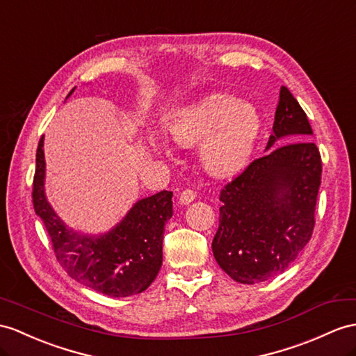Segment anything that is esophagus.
Wrapping results in <instances>:
<instances>
[{"instance_id":"1","label":"esophagus","mask_w":356,"mask_h":356,"mask_svg":"<svg viewBox=\"0 0 356 356\" xmlns=\"http://www.w3.org/2000/svg\"><path fill=\"white\" fill-rule=\"evenodd\" d=\"M195 199H196V193L193 192V190H184V192L179 195V204L188 205V204H192Z\"/></svg>"}]
</instances>
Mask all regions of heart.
Masks as SVG:
<instances>
[{"label": "heart", "instance_id": "obj_1", "mask_svg": "<svg viewBox=\"0 0 356 356\" xmlns=\"http://www.w3.org/2000/svg\"><path fill=\"white\" fill-rule=\"evenodd\" d=\"M166 131L179 145L197 142L204 168L216 177L240 170L254 151L261 131V116L249 102L229 93H210L188 106L173 110L166 119ZM157 148L159 137H149Z\"/></svg>", "mask_w": 356, "mask_h": 356}]
</instances>
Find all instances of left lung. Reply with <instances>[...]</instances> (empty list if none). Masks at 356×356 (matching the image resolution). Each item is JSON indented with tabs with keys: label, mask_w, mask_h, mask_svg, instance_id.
I'll return each mask as SVG.
<instances>
[{
	"label": "left lung",
	"mask_w": 356,
	"mask_h": 356,
	"mask_svg": "<svg viewBox=\"0 0 356 356\" xmlns=\"http://www.w3.org/2000/svg\"><path fill=\"white\" fill-rule=\"evenodd\" d=\"M305 111L281 88L266 155L220 192L219 228L211 249L234 281L257 284L282 273L307 246L322 179V160ZM298 143L276 147L278 140Z\"/></svg>",
	"instance_id": "obj_1"
}]
</instances>
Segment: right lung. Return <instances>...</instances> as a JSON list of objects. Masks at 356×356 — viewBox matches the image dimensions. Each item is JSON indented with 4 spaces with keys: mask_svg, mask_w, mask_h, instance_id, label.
Masks as SVG:
<instances>
[{
    "mask_svg": "<svg viewBox=\"0 0 356 356\" xmlns=\"http://www.w3.org/2000/svg\"><path fill=\"white\" fill-rule=\"evenodd\" d=\"M74 90L75 88L66 98ZM45 177L42 136L36 152L33 205L66 273L84 287L110 298L133 296L148 289L163 263V234L164 225L173 214V193L163 190L138 199L110 231L83 234L69 228L48 202Z\"/></svg>",
    "mask_w": 356,
    "mask_h": 356,
    "instance_id": "add662e5",
    "label": "right lung"
}]
</instances>
